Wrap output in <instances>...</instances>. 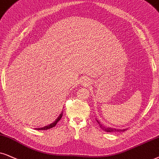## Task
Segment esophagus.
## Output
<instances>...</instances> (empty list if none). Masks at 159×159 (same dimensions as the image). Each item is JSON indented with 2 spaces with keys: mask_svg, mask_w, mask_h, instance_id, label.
Here are the masks:
<instances>
[{
  "mask_svg": "<svg viewBox=\"0 0 159 159\" xmlns=\"http://www.w3.org/2000/svg\"><path fill=\"white\" fill-rule=\"evenodd\" d=\"M89 83V80H88V79H84L83 81H82V82H81V84L83 86H86Z\"/></svg>",
  "mask_w": 159,
  "mask_h": 159,
  "instance_id": "obj_1",
  "label": "esophagus"
}]
</instances>
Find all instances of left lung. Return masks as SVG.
I'll use <instances>...</instances> for the list:
<instances>
[{"instance_id":"1","label":"left lung","mask_w":159,"mask_h":159,"mask_svg":"<svg viewBox=\"0 0 159 159\" xmlns=\"http://www.w3.org/2000/svg\"><path fill=\"white\" fill-rule=\"evenodd\" d=\"M96 120H97V122H98V124H99L100 127L102 128L103 130H105V131L106 132H118V131H125L126 129H118V128H111V127H106V126H104L102 125L101 123H100V122L99 121V120H98L97 119H96Z\"/></svg>"}]
</instances>
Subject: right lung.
<instances>
[{
	"label": "right lung",
	"mask_w": 159,
	"mask_h": 159,
	"mask_svg": "<svg viewBox=\"0 0 159 159\" xmlns=\"http://www.w3.org/2000/svg\"><path fill=\"white\" fill-rule=\"evenodd\" d=\"M62 115H63V111L61 112V114H60V115L58 116L57 119H56L55 121H54L53 122H52V123H51L50 125H46V126H44V127L43 128H35V129L37 130H48V129H50V128H52L53 127H54V126L56 125V124H57V122L59 121L60 120H61V116Z\"/></svg>",
	"instance_id": "right-lung-1"
}]
</instances>
